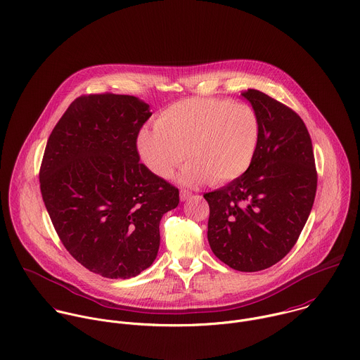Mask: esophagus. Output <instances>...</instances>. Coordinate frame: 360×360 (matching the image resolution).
Returning a JSON list of instances; mask_svg holds the SVG:
<instances>
[{
	"mask_svg": "<svg viewBox=\"0 0 360 360\" xmlns=\"http://www.w3.org/2000/svg\"><path fill=\"white\" fill-rule=\"evenodd\" d=\"M191 195H193V193H191V191H188V190H186V188H183V190L180 191V200H181V201L188 200Z\"/></svg>",
	"mask_w": 360,
	"mask_h": 360,
	"instance_id": "1",
	"label": "esophagus"
}]
</instances>
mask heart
<instances>
[{
  "instance_id": "1",
  "label": "heart",
  "mask_w": 360,
  "mask_h": 360,
  "mask_svg": "<svg viewBox=\"0 0 360 360\" xmlns=\"http://www.w3.org/2000/svg\"><path fill=\"white\" fill-rule=\"evenodd\" d=\"M259 139L260 120L250 104L191 97L166 107L155 129L139 134L138 152L158 177L169 179L188 158L184 183L225 184L248 172Z\"/></svg>"
}]
</instances>
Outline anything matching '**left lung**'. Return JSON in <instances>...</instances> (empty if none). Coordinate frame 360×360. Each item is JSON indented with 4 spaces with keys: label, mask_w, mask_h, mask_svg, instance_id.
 <instances>
[{
    "label": "left lung",
    "mask_w": 360,
    "mask_h": 360,
    "mask_svg": "<svg viewBox=\"0 0 360 360\" xmlns=\"http://www.w3.org/2000/svg\"><path fill=\"white\" fill-rule=\"evenodd\" d=\"M242 96L260 120V139L245 174L205 193L208 242L239 271L280 262L295 245L316 193V169L305 124L287 105L249 89Z\"/></svg>",
    "instance_id": "1"
}]
</instances>
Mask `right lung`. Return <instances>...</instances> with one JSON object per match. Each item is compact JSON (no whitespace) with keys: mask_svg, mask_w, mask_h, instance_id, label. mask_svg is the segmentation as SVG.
I'll return each mask as SVG.
<instances>
[{"mask_svg":"<svg viewBox=\"0 0 360 360\" xmlns=\"http://www.w3.org/2000/svg\"><path fill=\"white\" fill-rule=\"evenodd\" d=\"M150 115L134 96H82L46 143L39 183L52 224L68 252L103 277L148 269L160 219L180 201L177 187L139 162L136 139Z\"/></svg>","mask_w":360,"mask_h":360,"instance_id":"right-lung-1","label":"right lung"}]
</instances>
